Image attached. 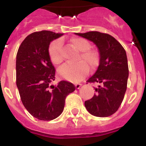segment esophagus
<instances>
[{
	"label": "esophagus",
	"instance_id": "obj_1",
	"mask_svg": "<svg viewBox=\"0 0 146 146\" xmlns=\"http://www.w3.org/2000/svg\"><path fill=\"white\" fill-rule=\"evenodd\" d=\"M81 86H82V83H80V82H77V83H76L75 84L76 88H77V89H79L81 87Z\"/></svg>",
	"mask_w": 146,
	"mask_h": 146
}]
</instances>
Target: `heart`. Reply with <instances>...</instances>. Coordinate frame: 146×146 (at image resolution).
Returning <instances> with one entry per match:
<instances>
[{
  "mask_svg": "<svg viewBox=\"0 0 146 146\" xmlns=\"http://www.w3.org/2000/svg\"><path fill=\"white\" fill-rule=\"evenodd\" d=\"M70 42L72 47L80 52L77 58L79 61L64 64L59 68L58 74L60 77L68 80L78 81L88 74V66L91 69H96L97 67L99 62V55L96 50L90 48L91 44L86 38L74 37L70 40ZM48 53L52 64L55 65L61 64L63 56L60 40H54L50 43Z\"/></svg>",
  "mask_w": 146,
  "mask_h": 146,
  "instance_id": "1",
  "label": "heart"
}]
</instances>
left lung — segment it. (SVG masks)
Masks as SVG:
<instances>
[{
  "label": "left lung",
  "instance_id": "1",
  "mask_svg": "<svg viewBox=\"0 0 146 146\" xmlns=\"http://www.w3.org/2000/svg\"><path fill=\"white\" fill-rule=\"evenodd\" d=\"M97 46L99 65L97 70L86 82L98 83L96 94L85 102L88 111L97 117H108L121 106L127 88L129 67L123 46L108 33L90 31L77 33Z\"/></svg>",
  "mask_w": 146,
  "mask_h": 146
}]
</instances>
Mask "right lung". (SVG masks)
<instances>
[{
	"instance_id": "obj_1",
	"label": "right lung",
	"mask_w": 146,
	"mask_h": 146,
	"mask_svg": "<svg viewBox=\"0 0 146 146\" xmlns=\"http://www.w3.org/2000/svg\"><path fill=\"white\" fill-rule=\"evenodd\" d=\"M50 31L28 35L18 49L16 83L23 105L37 119L51 121L64 110L65 99L76 87L72 82L55 80V69L48 53L50 42L62 36Z\"/></svg>"
}]
</instances>
